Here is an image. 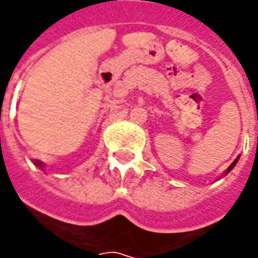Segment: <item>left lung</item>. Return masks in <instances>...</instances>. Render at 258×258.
<instances>
[{
	"instance_id": "left-lung-1",
	"label": "left lung",
	"mask_w": 258,
	"mask_h": 258,
	"mask_svg": "<svg viewBox=\"0 0 258 258\" xmlns=\"http://www.w3.org/2000/svg\"><path fill=\"white\" fill-rule=\"evenodd\" d=\"M236 162H238V157H236V159H235V160H233V162H232V164H231V166H229V167H228L227 173H229V171H231V170H232L233 166H235V164H236Z\"/></svg>"
}]
</instances>
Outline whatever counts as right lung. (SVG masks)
Here are the masks:
<instances>
[{"label":"right lung","mask_w":258,"mask_h":258,"mask_svg":"<svg viewBox=\"0 0 258 258\" xmlns=\"http://www.w3.org/2000/svg\"><path fill=\"white\" fill-rule=\"evenodd\" d=\"M34 164H36V166H40V167H42V163L41 162H34Z\"/></svg>","instance_id":"obj_1"}]
</instances>
